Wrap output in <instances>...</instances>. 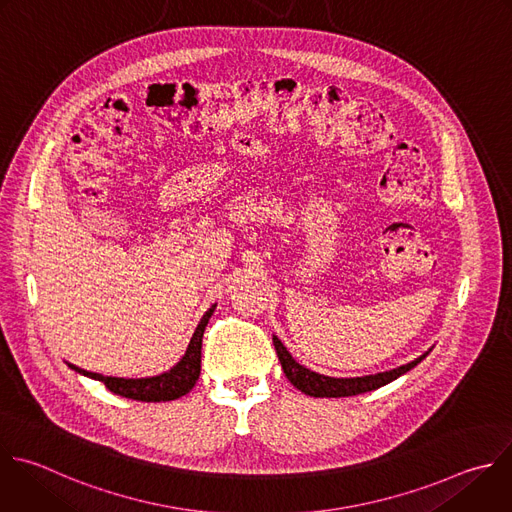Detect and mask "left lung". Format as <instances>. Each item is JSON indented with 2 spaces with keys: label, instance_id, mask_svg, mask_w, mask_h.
Returning a JSON list of instances; mask_svg holds the SVG:
<instances>
[{
  "label": "left lung",
  "instance_id": "1",
  "mask_svg": "<svg viewBox=\"0 0 512 512\" xmlns=\"http://www.w3.org/2000/svg\"><path fill=\"white\" fill-rule=\"evenodd\" d=\"M273 346L277 352V358L281 362L283 374L287 376V380L301 390L307 396L313 398H348V396H358L364 392H372L378 390L394 380H398L400 376H404L406 372H410L412 368H416L430 352H424L420 358H416L410 364H404L400 368L388 370V372H378V374H370V376H360V378H331V376H323L317 374L301 364H297L293 360V356L287 352V348L281 344V339L277 335H273Z\"/></svg>",
  "mask_w": 512,
  "mask_h": 512
}]
</instances>
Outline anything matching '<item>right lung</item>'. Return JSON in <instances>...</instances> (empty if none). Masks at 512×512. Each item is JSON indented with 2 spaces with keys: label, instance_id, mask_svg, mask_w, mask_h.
I'll use <instances>...</instances> for the list:
<instances>
[{
  "label": "right lung",
  "instance_id": "add662e5",
  "mask_svg": "<svg viewBox=\"0 0 512 512\" xmlns=\"http://www.w3.org/2000/svg\"><path fill=\"white\" fill-rule=\"evenodd\" d=\"M217 303L209 307V311H205V315L201 317L191 342H189V348L185 352V356L179 360L177 366L170 368L168 372L164 374H158V376H150V378H112V376H102V374H96V372H88V370H82L74 364H68V368H72L74 372L86 376V378H92V380H98L102 382L112 394H118L122 398H130V400H136V402H170V400H177L185 394H189L199 376H201V348H203V333H205V327L215 311Z\"/></svg>",
  "mask_w": 512,
  "mask_h": 512
}]
</instances>
